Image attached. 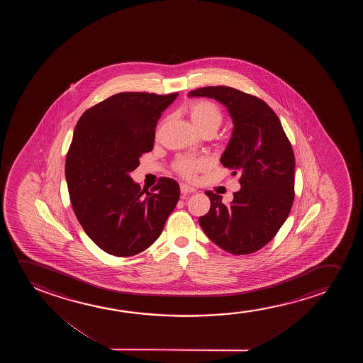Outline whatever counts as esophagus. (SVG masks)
I'll return each instance as SVG.
<instances>
[{
    "label": "esophagus",
    "instance_id": "34e87169",
    "mask_svg": "<svg viewBox=\"0 0 363 363\" xmlns=\"http://www.w3.org/2000/svg\"><path fill=\"white\" fill-rule=\"evenodd\" d=\"M194 192H196V189H192V187H189V186H187V184H181V194H184V196L194 194Z\"/></svg>",
    "mask_w": 363,
    "mask_h": 363
}]
</instances>
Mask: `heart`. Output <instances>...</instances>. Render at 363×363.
Segmentation results:
<instances>
[{
    "label": "heart",
    "instance_id": "1",
    "mask_svg": "<svg viewBox=\"0 0 363 363\" xmlns=\"http://www.w3.org/2000/svg\"><path fill=\"white\" fill-rule=\"evenodd\" d=\"M189 119L199 133L212 130L216 133L223 121V114L217 105L207 100H196L189 105ZM207 162L204 160L184 157L176 162V171L184 179H194L199 171L206 169Z\"/></svg>",
    "mask_w": 363,
    "mask_h": 363
}]
</instances>
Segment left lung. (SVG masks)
Wrapping results in <instances>:
<instances>
[{"label": "left lung", "mask_w": 363, "mask_h": 363, "mask_svg": "<svg viewBox=\"0 0 363 363\" xmlns=\"http://www.w3.org/2000/svg\"><path fill=\"white\" fill-rule=\"evenodd\" d=\"M189 98H212L228 110L233 131L220 164L240 174V189L229 204L207 191L208 213L201 228L225 252L243 255L272 240L288 218L294 201L295 157L277 114L263 100L229 86H204Z\"/></svg>", "instance_id": "left-lung-1"}]
</instances>
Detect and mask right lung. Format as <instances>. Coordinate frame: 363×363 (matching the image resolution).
Returning <instances> with one entry per match:
<instances>
[{
    "label": "right lung",
    "mask_w": 363,
    "mask_h": 363,
    "mask_svg": "<svg viewBox=\"0 0 363 363\" xmlns=\"http://www.w3.org/2000/svg\"><path fill=\"white\" fill-rule=\"evenodd\" d=\"M179 93H119L80 116L65 161L70 202L100 249L131 257L149 248L179 199L174 179L162 177L141 192L130 174L154 147L155 126Z\"/></svg>",
    "instance_id": "1"
}]
</instances>
